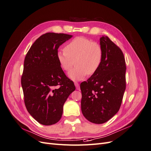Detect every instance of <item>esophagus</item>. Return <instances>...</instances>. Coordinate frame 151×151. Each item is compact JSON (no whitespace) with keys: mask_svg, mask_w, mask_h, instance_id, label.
I'll list each match as a JSON object with an SVG mask.
<instances>
[{"mask_svg":"<svg viewBox=\"0 0 151 151\" xmlns=\"http://www.w3.org/2000/svg\"><path fill=\"white\" fill-rule=\"evenodd\" d=\"M75 86H76V88L77 90H79L80 89V85H79L78 83L75 81Z\"/></svg>","mask_w":151,"mask_h":151,"instance_id":"obj_1","label":"esophagus"}]
</instances>
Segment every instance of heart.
Returning <instances> with one entry per match:
<instances>
[{
	"instance_id": "b5f03b06",
	"label": "heart",
	"mask_w": 151,
	"mask_h": 151,
	"mask_svg": "<svg viewBox=\"0 0 151 151\" xmlns=\"http://www.w3.org/2000/svg\"><path fill=\"white\" fill-rule=\"evenodd\" d=\"M103 59V50L99 43L85 37H77L67 44L65 51L57 52V60L61 68L69 71L73 80H81L98 71Z\"/></svg>"
}]
</instances>
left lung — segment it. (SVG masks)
Returning <instances> with one entry per match:
<instances>
[{
  "label": "left lung",
  "mask_w": 151,
  "mask_h": 151,
  "mask_svg": "<svg viewBox=\"0 0 151 151\" xmlns=\"http://www.w3.org/2000/svg\"><path fill=\"white\" fill-rule=\"evenodd\" d=\"M101 64L95 73L80 84L83 115L92 123L107 122L118 112L126 88L125 60L120 48L108 36L100 40Z\"/></svg>",
  "instance_id": "obj_1"
}]
</instances>
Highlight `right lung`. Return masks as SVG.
<instances>
[{
    "mask_svg": "<svg viewBox=\"0 0 151 151\" xmlns=\"http://www.w3.org/2000/svg\"><path fill=\"white\" fill-rule=\"evenodd\" d=\"M73 36L47 32L37 38L24 62L21 85L28 112L39 123L51 125L62 116L63 105L75 90L57 60L58 49Z\"/></svg>",
    "mask_w": 151,
    "mask_h": 151,
    "instance_id": "right-lung-1",
    "label": "right lung"
}]
</instances>
